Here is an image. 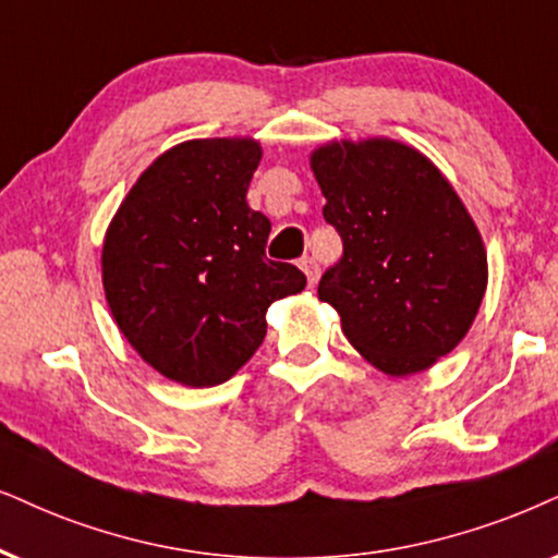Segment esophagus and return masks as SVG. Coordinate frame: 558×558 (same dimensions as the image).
<instances>
[{
  "instance_id": "34e87169",
  "label": "esophagus",
  "mask_w": 558,
  "mask_h": 558,
  "mask_svg": "<svg viewBox=\"0 0 558 558\" xmlns=\"http://www.w3.org/2000/svg\"><path fill=\"white\" fill-rule=\"evenodd\" d=\"M299 267L303 272H306V278H308V286H316V280H319V265H316V259L314 257H301L299 259Z\"/></svg>"
}]
</instances>
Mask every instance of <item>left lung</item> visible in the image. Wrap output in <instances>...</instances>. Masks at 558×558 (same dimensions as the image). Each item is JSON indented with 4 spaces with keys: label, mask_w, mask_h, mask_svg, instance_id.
Returning <instances> with one entry per match:
<instances>
[{
    "label": "left lung",
    "mask_w": 558,
    "mask_h": 558,
    "mask_svg": "<svg viewBox=\"0 0 558 558\" xmlns=\"http://www.w3.org/2000/svg\"><path fill=\"white\" fill-rule=\"evenodd\" d=\"M342 257L319 280L365 361L412 376L448 355L476 319L486 252L440 169L391 138L331 141L312 154Z\"/></svg>",
    "instance_id": "left-lung-1"
}]
</instances>
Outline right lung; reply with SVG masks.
<instances>
[{
  "label": "right lung",
  "mask_w": 558,
  "mask_h": 558,
  "mask_svg": "<svg viewBox=\"0 0 558 558\" xmlns=\"http://www.w3.org/2000/svg\"><path fill=\"white\" fill-rule=\"evenodd\" d=\"M252 138H195L146 169L102 244L105 299L133 350L169 380H229L263 344L272 301L306 275L265 255L270 221L246 203Z\"/></svg>",
  "instance_id": "right-lung-1"
}]
</instances>
